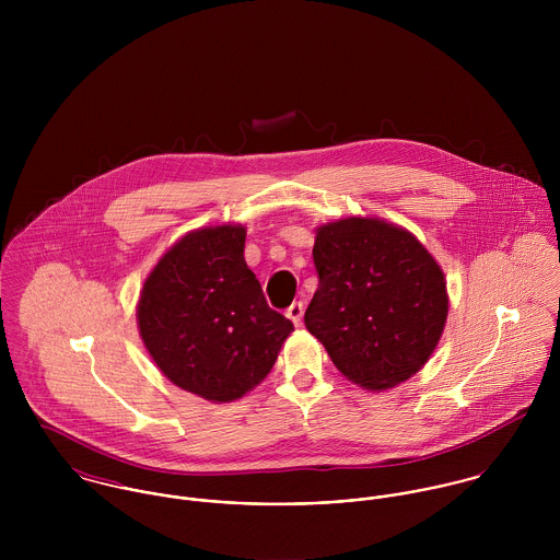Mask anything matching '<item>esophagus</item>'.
I'll use <instances>...</instances> for the list:
<instances>
[{
    "label": "esophagus",
    "instance_id": "34e87169",
    "mask_svg": "<svg viewBox=\"0 0 560 560\" xmlns=\"http://www.w3.org/2000/svg\"><path fill=\"white\" fill-rule=\"evenodd\" d=\"M287 317L293 320L295 325H302V317H304V304H302V302H293V304L287 308Z\"/></svg>",
    "mask_w": 560,
    "mask_h": 560
}]
</instances>
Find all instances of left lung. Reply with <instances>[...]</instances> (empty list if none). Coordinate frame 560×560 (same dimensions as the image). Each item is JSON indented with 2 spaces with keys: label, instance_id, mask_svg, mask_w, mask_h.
<instances>
[{
  "label": "left lung",
  "instance_id": "obj_1",
  "mask_svg": "<svg viewBox=\"0 0 560 560\" xmlns=\"http://www.w3.org/2000/svg\"><path fill=\"white\" fill-rule=\"evenodd\" d=\"M319 289L306 327L351 382L384 390L409 380L433 353L448 313L440 265L407 231L349 218L317 231Z\"/></svg>",
  "mask_w": 560,
  "mask_h": 560
}]
</instances>
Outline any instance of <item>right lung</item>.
<instances>
[{
	"mask_svg": "<svg viewBox=\"0 0 560 560\" xmlns=\"http://www.w3.org/2000/svg\"><path fill=\"white\" fill-rule=\"evenodd\" d=\"M243 226L196 231L163 254L138 306L163 375L207 400L240 399L271 371L293 323L269 308L243 258Z\"/></svg>",
	"mask_w": 560,
	"mask_h": 560,
	"instance_id": "add662e5",
	"label": "right lung"
}]
</instances>
